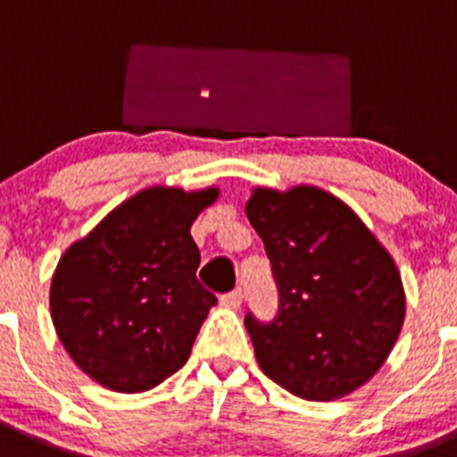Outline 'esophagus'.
I'll return each mask as SVG.
<instances>
[{"label":"esophagus","mask_w":457,"mask_h":457,"mask_svg":"<svg viewBox=\"0 0 457 457\" xmlns=\"http://www.w3.org/2000/svg\"><path fill=\"white\" fill-rule=\"evenodd\" d=\"M243 302V291L241 288H234V291L225 293V295H220V304L228 306V309H238Z\"/></svg>","instance_id":"esophagus-1"}]
</instances>
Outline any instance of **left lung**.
<instances>
[{
  "instance_id": "obj_1",
  "label": "left lung",
  "mask_w": 457,
  "mask_h": 457,
  "mask_svg": "<svg viewBox=\"0 0 457 457\" xmlns=\"http://www.w3.org/2000/svg\"><path fill=\"white\" fill-rule=\"evenodd\" d=\"M245 214L279 291L270 322L245 315L263 374L313 402L368 383L406 318L402 275L387 250L343 200L318 187H257Z\"/></svg>"
}]
</instances>
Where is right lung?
Segmentation results:
<instances>
[{
	"mask_svg": "<svg viewBox=\"0 0 457 457\" xmlns=\"http://www.w3.org/2000/svg\"><path fill=\"white\" fill-rule=\"evenodd\" d=\"M219 189L151 187L67 248L51 279L55 334L76 365L114 392H144L189 358L216 295L195 279L191 223Z\"/></svg>",
	"mask_w": 457,
	"mask_h": 457,
	"instance_id": "obj_1",
	"label": "right lung"
}]
</instances>
